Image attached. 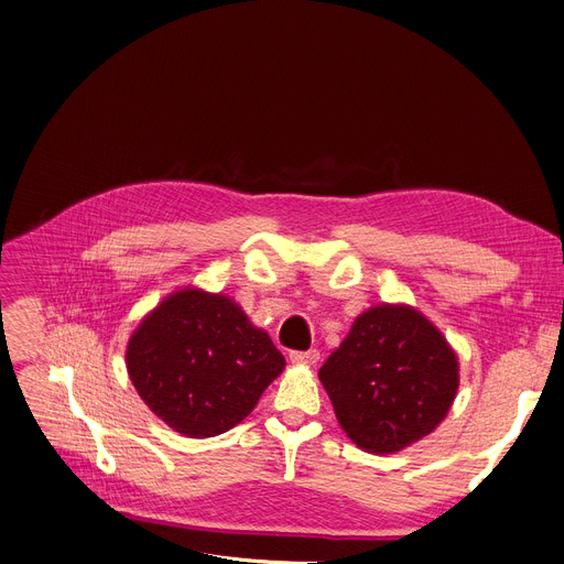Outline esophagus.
<instances>
[{
    "label": "esophagus",
    "mask_w": 564,
    "mask_h": 564,
    "mask_svg": "<svg viewBox=\"0 0 564 564\" xmlns=\"http://www.w3.org/2000/svg\"><path fill=\"white\" fill-rule=\"evenodd\" d=\"M290 361L292 364H303V366H314L318 361V350H292L290 352Z\"/></svg>",
    "instance_id": "1"
}]
</instances>
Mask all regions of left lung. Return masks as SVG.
Returning a JSON list of instances; mask_svg holds the SVG:
<instances>
[{"mask_svg":"<svg viewBox=\"0 0 564 564\" xmlns=\"http://www.w3.org/2000/svg\"><path fill=\"white\" fill-rule=\"evenodd\" d=\"M318 379L346 435L386 455L440 426L459 386V364L422 312L381 303L355 318Z\"/></svg>","mask_w":564,"mask_h":564,"instance_id":"obj_1","label":"left lung"}]
</instances>
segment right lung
<instances>
[{
	"instance_id": "add662e5",
	"label": "right lung",
	"mask_w": 564,
	"mask_h": 564,
	"mask_svg": "<svg viewBox=\"0 0 564 564\" xmlns=\"http://www.w3.org/2000/svg\"><path fill=\"white\" fill-rule=\"evenodd\" d=\"M283 368L270 335L238 303L198 288L160 301L127 346V372L144 404L196 440L243 422Z\"/></svg>"
}]
</instances>
